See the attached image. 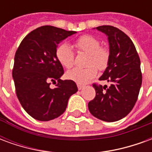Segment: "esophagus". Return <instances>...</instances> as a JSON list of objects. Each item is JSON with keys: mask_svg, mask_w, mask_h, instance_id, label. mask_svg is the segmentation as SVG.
<instances>
[{"mask_svg": "<svg viewBox=\"0 0 152 152\" xmlns=\"http://www.w3.org/2000/svg\"><path fill=\"white\" fill-rule=\"evenodd\" d=\"M77 87H78V89H79V90H81V89H82L83 88L85 87V86H83V85H80V84H78V85H77Z\"/></svg>", "mask_w": 152, "mask_h": 152, "instance_id": "obj_1", "label": "esophagus"}]
</instances>
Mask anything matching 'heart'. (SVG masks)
<instances>
[{
	"label": "heart",
	"mask_w": 152,
	"mask_h": 152,
	"mask_svg": "<svg viewBox=\"0 0 152 152\" xmlns=\"http://www.w3.org/2000/svg\"><path fill=\"white\" fill-rule=\"evenodd\" d=\"M79 51L88 54L85 68L75 67L67 71L66 77L78 84H86L97 75L99 70H104L108 65L109 53L106 47L100 46L99 40L91 35H84L76 40L74 44ZM56 57L58 63L65 68H71L74 63V54L72 48L66 44L61 45L56 50ZM96 67L95 68V66Z\"/></svg>",
	"instance_id": "obj_1"
}]
</instances>
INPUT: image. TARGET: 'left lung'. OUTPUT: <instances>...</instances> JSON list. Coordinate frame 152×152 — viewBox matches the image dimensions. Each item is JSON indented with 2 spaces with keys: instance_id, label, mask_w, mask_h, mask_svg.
Wrapping results in <instances>:
<instances>
[{
  "instance_id": "1",
  "label": "left lung",
  "mask_w": 152,
  "mask_h": 152,
  "mask_svg": "<svg viewBox=\"0 0 152 152\" xmlns=\"http://www.w3.org/2000/svg\"><path fill=\"white\" fill-rule=\"evenodd\" d=\"M96 29L107 37L110 53L107 67L99 80L111 86L94 84L96 96L88 107L94 117L114 122L125 117L137 102L142 86L140 58L133 41L121 30L109 25Z\"/></svg>"
}]
</instances>
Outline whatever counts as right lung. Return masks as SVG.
<instances>
[{
  "label": "right lung",
  "instance_id": "add662e5",
  "mask_svg": "<svg viewBox=\"0 0 152 152\" xmlns=\"http://www.w3.org/2000/svg\"><path fill=\"white\" fill-rule=\"evenodd\" d=\"M75 33L42 26L27 35L15 53L12 76L16 94L23 109L37 121L60 116L78 90L73 80L60 79L64 70L56 57L58 45ZM56 81V87L51 89L50 82Z\"/></svg>",
  "mask_w": 152,
  "mask_h": 152
}]
</instances>
